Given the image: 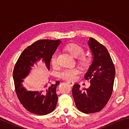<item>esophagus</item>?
<instances>
[{
    "instance_id": "obj_1",
    "label": "esophagus",
    "mask_w": 129,
    "mask_h": 129,
    "mask_svg": "<svg viewBox=\"0 0 129 129\" xmlns=\"http://www.w3.org/2000/svg\"><path fill=\"white\" fill-rule=\"evenodd\" d=\"M67 82H68V84H69L70 85L72 86L74 85V82L73 81H68Z\"/></svg>"
}]
</instances>
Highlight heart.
<instances>
[{"instance_id": "obj_1", "label": "heart", "mask_w": 129, "mask_h": 129, "mask_svg": "<svg viewBox=\"0 0 129 129\" xmlns=\"http://www.w3.org/2000/svg\"><path fill=\"white\" fill-rule=\"evenodd\" d=\"M64 48L74 57L77 58L79 56L78 60L84 66H88L89 65V59L88 57L84 55L80 56L84 52V48L81 45L76 43H69L65 45ZM57 55L58 52H55L51 57V62L53 67L56 66L57 64ZM78 73H79V70L77 68H68L65 69L61 72L59 75L60 77L64 79L73 80L76 78Z\"/></svg>"}]
</instances>
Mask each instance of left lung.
I'll return each instance as SVG.
<instances>
[{"mask_svg": "<svg viewBox=\"0 0 129 129\" xmlns=\"http://www.w3.org/2000/svg\"><path fill=\"white\" fill-rule=\"evenodd\" d=\"M88 44L93 61L85 75L90 79V86L80 89V85H74L72 95L78 110L86 114L98 112L108 103L112 95L115 75V68L107 49L94 39L90 38Z\"/></svg>", "mask_w": 129, "mask_h": 129, "instance_id": "obj_1", "label": "left lung"}]
</instances>
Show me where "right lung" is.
I'll return each mask as SVG.
<instances>
[{
    "label": "right lung",
    "mask_w": 129,
    "mask_h": 129,
    "mask_svg": "<svg viewBox=\"0 0 129 129\" xmlns=\"http://www.w3.org/2000/svg\"><path fill=\"white\" fill-rule=\"evenodd\" d=\"M62 42L60 40H40L24 50L17 60L13 72L15 90L20 103L24 108L34 114L44 115L56 108L58 97L56 88L60 82L56 81L47 87L46 83L39 90H28L23 86V79L27 78L35 68V65L41 61L48 71L51 57ZM51 84V82H50Z\"/></svg>",
    "instance_id": "right-lung-1"
}]
</instances>
